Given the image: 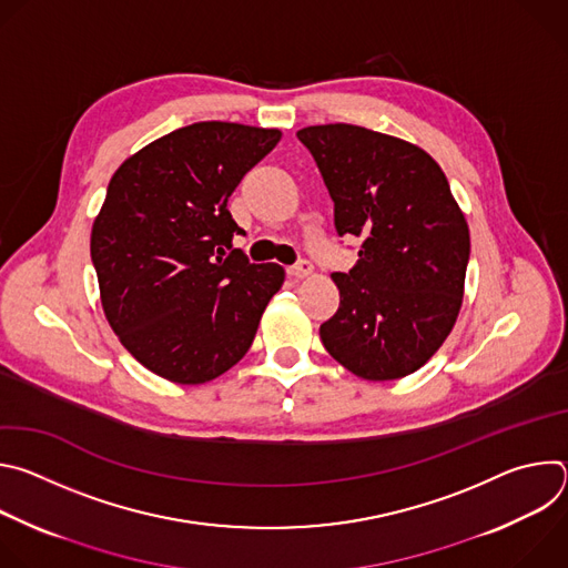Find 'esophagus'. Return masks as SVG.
Masks as SVG:
<instances>
[{"label": "esophagus", "mask_w": 568, "mask_h": 568, "mask_svg": "<svg viewBox=\"0 0 568 568\" xmlns=\"http://www.w3.org/2000/svg\"><path fill=\"white\" fill-rule=\"evenodd\" d=\"M312 263L310 261H298L296 265H292V267H287V274L292 276V278H305V276H310L312 274Z\"/></svg>", "instance_id": "esophagus-1"}]
</instances>
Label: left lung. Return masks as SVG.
<instances>
[{
  "mask_svg": "<svg viewBox=\"0 0 568 568\" xmlns=\"http://www.w3.org/2000/svg\"><path fill=\"white\" fill-rule=\"evenodd\" d=\"M335 202L339 235L362 237L359 261L335 272L339 310L321 323L326 351L371 382L425 366L463 303L469 229L449 182L418 145L348 123L296 132Z\"/></svg>",
  "mask_w": 568,
  "mask_h": 568,
  "instance_id": "left-lung-1",
  "label": "left lung"
}]
</instances>
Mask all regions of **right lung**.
<instances>
[{
  "label": "right lung",
  "mask_w": 568,
  "mask_h": 568,
  "mask_svg": "<svg viewBox=\"0 0 568 568\" xmlns=\"http://www.w3.org/2000/svg\"><path fill=\"white\" fill-rule=\"evenodd\" d=\"M281 141L276 128L202 121L112 175L92 226L103 312L128 353L175 384H204L250 351L285 270L250 263L226 202Z\"/></svg>",
  "instance_id": "1"
}]
</instances>
